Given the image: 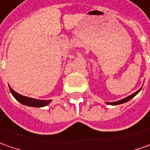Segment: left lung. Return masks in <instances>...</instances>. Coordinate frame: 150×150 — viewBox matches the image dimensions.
<instances>
[{
  "instance_id": "obj_1",
  "label": "left lung",
  "mask_w": 150,
  "mask_h": 150,
  "mask_svg": "<svg viewBox=\"0 0 150 150\" xmlns=\"http://www.w3.org/2000/svg\"><path fill=\"white\" fill-rule=\"evenodd\" d=\"M141 89H142V87H141L140 89H139L136 92H134V94H132V95H130V96H127L126 98H124V99H122V100H118V101H115V102H106V104H107V105H120V104L126 103V102H128V101L130 100L132 98H134V96H136L137 94H138L139 91H141Z\"/></svg>"
}]
</instances>
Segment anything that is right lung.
Instances as JSON below:
<instances>
[{
  "instance_id": "right-lung-1",
  "label": "right lung",
  "mask_w": 150,
  "mask_h": 150,
  "mask_svg": "<svg viewBox=\"0 0 150 150\" xmlns=\"http://www.w3.org/2000/svg\"><path fill=\"white\" fill-rule=\"evenodd\" d=\"M9 89L11 93L12 94L14 98L16 100L20 102L21 104H22L24 105L30 106V107H35V108H41V107H45V106L48 105L51 102V100H37V99H33L30 97H27V96H21L18 94L17 92L12 90V88L9 85Z\"/></svg>"
}]
</instances>
